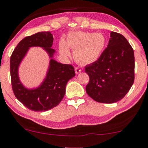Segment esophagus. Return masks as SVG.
<instances>
[{"label": "esophagus", "mask_w": 148, "mask_h": 148, "mask_svg": "<svg viewBox=\"0 0 148 148\" xmlns=\"http://www.w3.org/2000/svg\"><path fill=\"white\" fill-rule=\"evenodd\" d=\"M81 71H82V69H81L79 66H76V67H75V72L77 73V74H79V73H80Z\"/></svg>", "instance_id": "obj_1"}]
</instances>
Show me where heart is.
<instances>
[{
	"label": "heart",
	"instance_id": "obj_1",
	"mask_svg": "<svg viewBox=\"0 0 148 148\" xmlns=\"http://www.w3.org/2000/svg\"><path fill=\"white\" fill-rule=\"evenodd\" d=\"M106 45L105 36L100 33L75 32L66 36L65 41L60 42V51L65 56H70L69 48L74 50V57L80 64H90L100 58Z\"/></svg>",
	"mask_w": 148,
	"mask_h": 148
}]
</instances>
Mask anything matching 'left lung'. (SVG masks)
Instances as JSON below:
<instances>
[{"label":"left lung","instance_id":"obj_1","mask_svg":"<svg viewBox=\"0 0 148 148\" xmlns=\"http://www.w3.org/2000/svg\"><path fill=\"white\" fill-rule=\"evenodd\" d=\"M134 52L123 35L112 32L108 47L92 64L86 66L89 76L86 90L95 101L114 103L122 99L134 82Z\"/></svg>","mask_w":148,"mask_h":148}]
</instances>
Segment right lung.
<instances>
[{"label":"right lung","mask_w":148,"mask_h":148,"mask_svg":"<svg viewBox=\"0 0 148 148\" xmlns=\"http://www.w3.org/2000/svg\"><path fill=\"white\" fill-rule=\"evenodd\" d=\"M53 36L50 32H42L25 37L18 43L10 57V77L12 88L16 98L32 111H47L55 108L62 100L66 85L75 76L74 66L61 64L51 59L48 74L39 87L27 89L18 77V67L30 47L43 48L53 58L55 50L51 48Z\"/></svg>","instance_id":"1"}]
</instances>
